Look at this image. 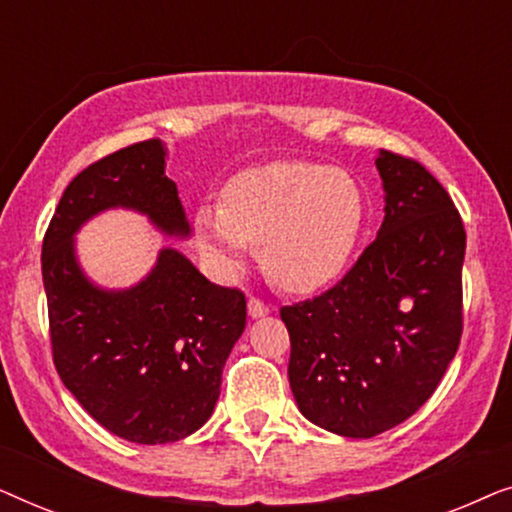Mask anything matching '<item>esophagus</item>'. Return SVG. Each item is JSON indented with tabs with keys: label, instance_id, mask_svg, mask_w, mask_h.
<instances>
[{
	"label": "esophagus",
	"instance_id": "34e87169",
	"mask_svg": "<svg viewBox=\"0 0 512 512\" xmlns=\"http://www.w3.org/2000/svg\"><path fill=\"white\" fill-rule=\"evenodd\" d=\"M247 310H249V317L251 319H261V317H265V314H270V307L265 305L263 300H258V298H249Z\"/></svg>",
	"mask_w": 512,
	"mask_h": 512
}]
</instances>
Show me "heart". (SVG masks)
Wrapping results in <instances>:
<instances>
[{
  "label": "heart",
  "mask_w": 512,
  "mask_h": 512,
  "mask_svg": "<svg viewBox=\"0 0 512 512\" xmlns=\"http://www.w3.org/2000/svg\"><path fill=\"white\" fill-rule=\"evenodd\" d=\"M363 221V198L347 172L272 160L235 174L221 207L193 214L195 242L214 268L233 275L251 244H263V268L286 291H314L338 275Z\"/></svg>",
  "instance_id": "heart-1"
}]
</instances>
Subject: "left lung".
<instances>
[{
  "label": "left lung",
  "mask_w": 512,
  "mask_h": 512,
  "mask_svg": "<svg viewBox=\"0 0 512 512\" xmlns=\"http://www.w3.org/2000/svg\"><path fill=\"white\" fill-rule=\"evenodd\" d=\"M384 221L340 284L282 307L289 384L303 417L373 438L429 401L461 338L466 230L438 179L380 151Z\"/></svg>",
  "instance_id": "obj_1"
}]
</instances>
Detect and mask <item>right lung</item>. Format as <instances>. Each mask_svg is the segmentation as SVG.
<instances>
[{
	"mask_svg": "<svg viewBox=\"0 0 512 512\" xmlns=\"http://www.w3.org/2000/svg\"><path fill=\"white\" fill-rule=\"evenodd\" d=\"M160 139L132 144L86 167L62 193L41 249L53 361L83 410L114 436L165 445L212 417L221 373L247 326V300L209 282L174 247L125 289L93 282L76 233L97 214L130 209L158 233L191 237Z\"/></svg>",
	"mask_w": 512,
	"mask_h": 512,
	"instance_id": "obj_1",
	"label": "right lung"
}]
</instances>
